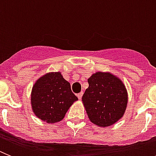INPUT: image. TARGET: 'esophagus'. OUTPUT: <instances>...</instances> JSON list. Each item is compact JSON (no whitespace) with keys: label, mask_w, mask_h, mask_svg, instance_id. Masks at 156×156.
<instances>
[{"label":"esophagus","mask_w":156,"mask_h":156,"mask_svg":"<svg viewBox=\"0 0 156 156\" xmlns=\"http://www.w3.org/2000/svg\"><path fill=\"white\" fill-rule=\"evenodd\" d=\"M82 95H83V92H81L80 93H78V95H77V96H78V98L79 99H81V97H82Z\"/></svg>","instance_id":"obj_1"}]
</instances>
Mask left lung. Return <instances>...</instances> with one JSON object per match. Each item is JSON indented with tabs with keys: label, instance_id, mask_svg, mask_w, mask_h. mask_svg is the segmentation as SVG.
I'll return each instance as SVG.
<instances>
[{
	"label": "left lung",
	"instance_id": "left-lung-1",
	"mask_svg": "<svg viewBox=\"0 0 156 156\" xmlns=\"http://www.w3.org/2000/svg\"><path fill=\"white\" fill-rule=\"evenodd\" d=\"M82 102L88 118L99 127H109L125 112L127 92L121 80L110 73L97 72L88 79Z\"/></svg>",
	"mask_w": 156,
	"mask_h": 156
}]
</instances>
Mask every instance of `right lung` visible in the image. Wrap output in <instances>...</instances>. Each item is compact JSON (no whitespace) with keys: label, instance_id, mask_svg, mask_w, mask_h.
<instances>
[{"label":"right lung","instance_id":"right-lung-1","mask_svg":"<svg viewBox=\"0 0 156 156\" xmlns=\"http://www.w3.org/2000/svg\"><path fill=\"white\" fill-rule=\"evenodd\" d=\"M71 85L60 72L48 73L35 83L31 95L32 108L37 117L47 123L61 121L75 101Z\"/></svg>","mask_w":156,"mask_h":156}]
</instances>
